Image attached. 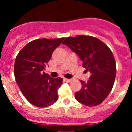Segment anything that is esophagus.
Returning <instances> with one entry per match:
<instances>
[{"instance_id": "34e87169", "label": "esophagus", "mask_w": 132, "mask_h": 132, "mask_svg": "<svg viewBox=\"0 0 132 132\" xmlns=\"http://www.w3.org/2000/svg\"><path fill=\"white\" fill-rule=\"evenodd\" d=\"M63 80H65V82H69L71 81V79H63Z\"/></svg>"}]
</instances>
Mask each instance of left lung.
<instances>
[{
	"label": "left lung",
	"mask_w": 132,
	"mask_h": 132,
	"mask_svg": "<svg viewBox=\"0 0 132 132\" xmlns=\"http://www.w3.org/2000/svg\"><path fill=\"white\" fill-rule=\"evenodd\" d=\"M62 44L78 55L82 67L90 73L87 82L80 80L82 88L75 93L76 100L88 106L102 103L112 90L116 78V61L111 50L90 36L69 37Z\"/></svg>",
	"instance_id": "obj_1"
}]
</instances>
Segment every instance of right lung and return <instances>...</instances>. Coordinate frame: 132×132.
Masks as SVG:
<instances>
[{
    "mask_svg": "<svg viewBox=\"0 0 132 132\" xmlns=\"http://www.w3.org/2000/svg\"><path fill=\"white\" fill-rule=\"evenodd\" d=\"M63 39L31 41L16 56L14 69L16 81L26 98L36 106L47 107L58 100L57 90L63 84V79L50 77L43 71Z\"/></svg>",
    "mask_w": 132,
    "mask_h": 132,
    "instance_id": "1",
    "label": "right lung"
}]
</instances>
